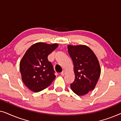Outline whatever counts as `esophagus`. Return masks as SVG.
I'll return each instance as SVG.
<instances>
[{"label": "esophagus", "mask_w": 121, "mask_h": 121, "mask_svg": "<svg viewBox=\"0 0 121 121\" xmlns=\"http://www.w3.org/2000/svg\"><path fill=\"white\" fill-rule=\"evenodd\" d=\"M65 72L64 70H63L62 73H61V75L64 76V75H65Z\"/></svg>", "instance_id": "34e87169"}]
</instances>
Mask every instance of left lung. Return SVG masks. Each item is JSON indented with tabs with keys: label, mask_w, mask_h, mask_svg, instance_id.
Wrapping results in <instances>:
<instances>
[{
	"label": "left lung",
	"mask_w": 121,
	"mask_h": 121,
	"mask_svg": "<svg viewBox=\"0 0 121 121\" xmlns=\"http://www.w3.org/2000/svg\"><path fill=\"white\" fill-rule=\"evenodd\" d=\"M68 51L74 65L75 80L70 84L78 96L87 94L95 88L101 74L97 58L93 51L85 45H68Z\"/></svg>",
	"instance_id": "obj_1"
}]
</instances>
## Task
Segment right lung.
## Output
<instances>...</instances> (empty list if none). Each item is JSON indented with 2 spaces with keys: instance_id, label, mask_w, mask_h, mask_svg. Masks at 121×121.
<instances>
[{
  "instance_id": "obj_1",
  "label": "right lung",
  "mask_w": 121,
  "mask_h": 121,
  "mask_svg": "<svg viewBox=\"0 0 121 121\" xmlns=\"http://www.w3.org/2000/svg\"><path fill=\"white\" fill-rule=\"evenodd\" d=\"M57 43H35L27 49L20 62L21 78L25 85L35 92L41 91L55 79L53 65L48 56L57 48Z\"/></svg>"
}]
</instances>
